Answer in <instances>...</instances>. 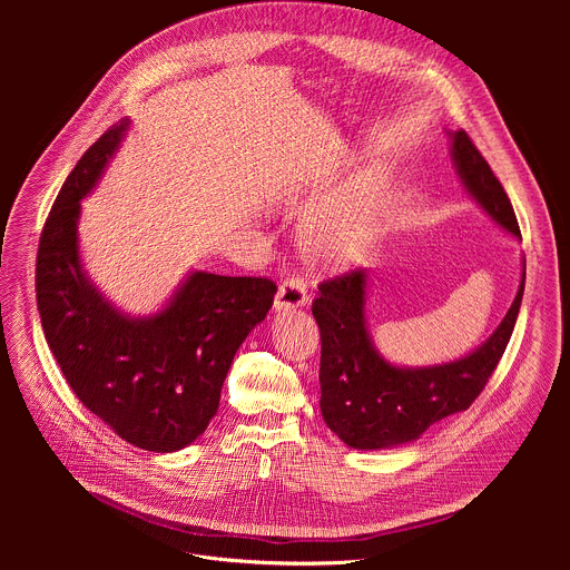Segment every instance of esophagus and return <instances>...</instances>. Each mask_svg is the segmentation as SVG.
Returning <instances> with one entry per match:
<instances>
[{
	"label": "esophagus",
	"instance_id": "obj_1",
	"mask_svg": "<svg viewBox=\"0 0 570 570\" xmlns=\"http://www.w3.org/2000/svg\"><path fill=\"white\" fill-rule=\"evenodd\" d=\"M308 302V288L306 282L299 277H286L279 284L277 297H275V311H291V308H299Z\"/></svg>",
	"mask_w": 570,
	"mask_h": 570
}]
</instances>
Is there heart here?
<instances>
[{
    "label": "heart",
    "mask_w": 570,
    "mask_h": 570,
    "mask_svg": "<svg viewBox=\"0 0 570 570\" xmlns=\"http://www.w3.org/2000/svg\"><path fill=\"white\" fill-rule=\"evenodd\" d=\"M315 205L317 196H306L293 203V207H297L299 212H308ZM367 225L370 220L363 203L315 209L302 223V248L315 262H343L363 240Z\"/></svg>",
    "instance_id": "b5f03b06"
}]
</instances>
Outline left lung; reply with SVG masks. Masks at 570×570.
Listing matches in <instances>:
<instances>
[{"instance_id": "8db88e82", "label": "left lung", "mask_w": 570, "mask_h": 570, "mask_svg": "<svg viewBox=\"0 0 570 570\" xmlns=\"http://www.w3.org/2000/svg\"><path fill=\"white\" fill-rule=\"evenodd\" d=\"M451 135V157L469 196L503 229L521 238L512 203L464 130ZM525 268V266H523ZM525 271L499 330L475 352L442 365L396 367L374 347L365 322L363 268L317 286L313 317L320 327V411L352 449L376 451L417 440L435 422L466 411L497 370L523 299Z\"/></svg>"}]
</instances>
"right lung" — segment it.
Segmentation results:
<instances>
[{"mask_svg": "<svg viewBox=\"0 0 570 570\" xmlns=\"http://www.w3.org/2000/svg\"><path fill=\"white\" fill-rule=\"evenodd\" d=\"M128 126H110L67 176L40 234L36 295L47 345L78 401L121 440L171 453L209 426L234 354L266 317L277 286L194 271L146 317L104 297L80 264L78 216Z\"/></svg>", "mask_w": 570, "mask_h": 570, "instance_id": "add662e5", "label": "right lung"}]
</instances>
